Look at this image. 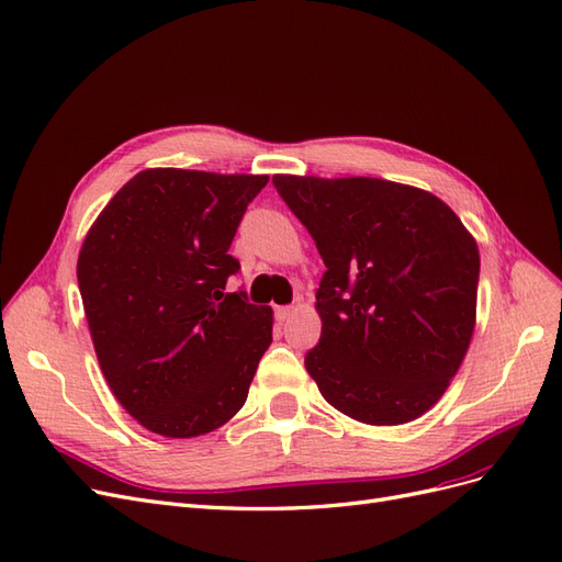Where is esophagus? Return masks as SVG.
<instances>
[{
	"label": "esophagus",
	"mask_w": 562,
	"mask_h": 562,
	"mask_svg": "<svg viewBox=\"0 0 562 562\" xmlns=\"http://www.w3.org/2000/svg\"><path fill=\"white\" fill-rule=\"evenodd\" d=\"M291 314H293V307H277V310H274V316H277L279 323L291 318Z\"/></svg>",
	"instance_id": "1"
}]
</instances>
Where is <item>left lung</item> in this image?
Wrapping results in <instances>:
<instances>
[{
    "label": "left lung",
    "instance_id": "obj_1",
    "mask_svg": "<svg viewBox=\"0 0 562 562\" xmlns=\"http://www.w3.org/2000/svg\"><path fill=\"white\" fill-rule=\"evenodd\" d=\"M326 265L307 372L347 417L396 427L446 394L475 328L481 255L448 203L380 178L274 176Z\"/></svg>",
    "mask_w": 562,
    "mask_h": 562
}]
</instances>
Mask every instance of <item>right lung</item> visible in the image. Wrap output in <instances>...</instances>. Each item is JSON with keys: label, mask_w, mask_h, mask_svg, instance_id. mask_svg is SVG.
I'll return each instance as SVG.
<instances>
[{"label": "right lung", "mask_w": 562, "mask_h": 562, "mask_svg": "<svg viewBox=\"0 0 562 562\" xmlns=\"http://www.w3.org/2000/svg\"><path fill=\"white\" fill-rule=\"evenodd\" d=\"M269 176L147 168L95 217L77 260L100 370L124 411L194 438L241 411L274 316L244 291L229 246Z\"/></svg>", "instance_id": "right-lung-1"}]
</instances>
